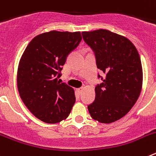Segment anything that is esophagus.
I'll return each mask as SVG.
<instances>
[{
  "mask_svg": "<svg viewBox=\"0 0 156 156\" xmlns=\"http://www.w3.org/2000/svg\"><path fill=\"white\" fill-rule=\"evenodd\" d=\"M82 90H83V88L82 87H81V88H77V89H76V92L78 94H80L81 92H82Z\"/></svg>",
  "mask_w": 156,
  "mask_h": 156,
  "instance_id": "1",
  "label": "esophagus"
}]
</instances>
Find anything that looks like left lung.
Here are the masks:
<instances>
[{"label":"left lung","mask_w":156,"mask_h":156,"mask_svg":"<svg viewBox=\"0 0 156 156\" xmlns=\"http://www.w3.org/2000/svg\"><path fill=\"white\" fill-rule=\"evenodd\" d=\"M83 39L94 53L102 83L95 87V99L87 106L90 116L102 123L124 116L134 105L142 87L140 55L125 37L107 30L83 32Z\"/></svg>","instance_id":"1"}]
</instances>
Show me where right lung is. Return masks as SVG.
Here are the masks:
<instances>
[{
    "label": "right lung",
    "mask_w": 156,
    "mask_h": 156,
    "mask_svg": "<svg viewBox=\"0 0 156 156\" xmlns=\"http://www.w3.org/2000/svg\"><path fill=\"white\" fill-rule=\"evenodd\" d=\"M82 40L80 32L50 31L32 40L17 73L19 95L37 118L47 123L66 119L76 101L74 90L58 79L68 55Z\"/></svg>",
    "instance_id": "right-lung-1"
}]
</instances>
